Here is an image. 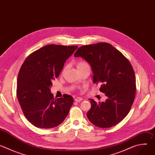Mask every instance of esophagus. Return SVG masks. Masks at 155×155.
Instances as JSON below:
<instances>
[{
  "label": "esophagus",
  "mask_w": 155,
  "mask_h": 155,
  "mask_svg": "<svg viewBox=\"0 0 155 155\" xmlns=\"http://www.w3.org/2000/svg\"><path fill=\"white\" fill-rule=\"evenodd\" d=\"M74 100H75V102H80V101L83 100V98L82 97H77L75 98Z\"/></svg>",
  "instance_id": "34e87169"
}]
</instances>
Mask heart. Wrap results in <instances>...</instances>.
<instances>
[{"label": "heart", "instance_id": "heart-1", "mask_svg": "<svg viewBox=\"0 0 155 155\" xmlns=\"http://www.w3.org/2000/svg\"><path fill=\"white\" fill-rule=\"evenodd\" d=\"M77 68L78 69V71H81V70H83L84 69H86L87 68H90V66H89V65H88V64L86 61H84L83 60H81V61H79L77 62ZM64 69H65V68L64 69Z\"/></svg>", "mask_w": 155, "mask_h": 155}]
</instances>
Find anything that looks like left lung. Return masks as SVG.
<instances>
[{"instance_id": "8db88e82", "label": "left lung", "mask_w": 155, "mask_h": 155, "mask_svg": "<svg viewBox=\"0 0 155 155\" xmlns=\"http://www.w3.org/2000/svg\"><path fill=\"white\" fill-rule=\"evenodd\" d=\"M74 56L90 64L94 83H101L99 90L107 97L104 102L90 99L88 120L101 128L118 124L129 112L136 96V77L131 64L119 50L105 42L83 45Z\"/></svg>"}]
</instances>
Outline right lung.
Here are the masks:
<instances>
[{"mask_svg":"<svg viewBox=\"0 0 155 155\" xmlns=\"http://www.w3.org/2000/svg\"><path fill=\"white\" fill-rule=\"evenodd\" d=\"M77 46L48 45L30 54L17 79L16 96L26 118L38 128H53L67 117L74 99H55L50 87Z\"/></svg>","mask_w":155,"mask_h":155,"instance_id":"add662e5","label":"right lung"}]
</instances>
